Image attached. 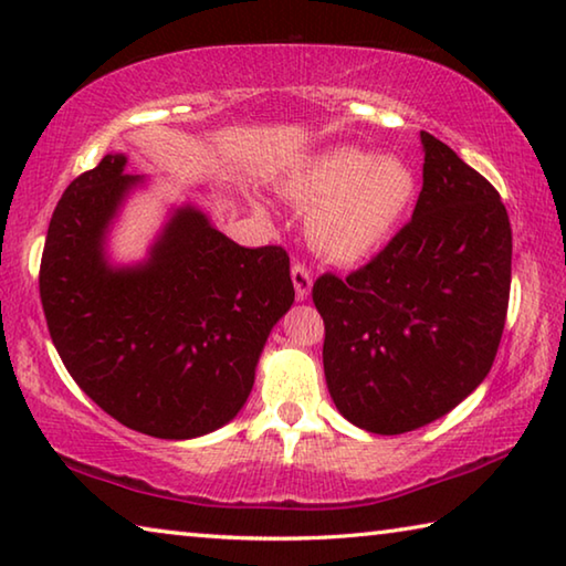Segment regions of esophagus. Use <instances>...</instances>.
Segmentation results:
<instances>
[{
    "instance_id": "1",
    "label": "esophagus",
    "mask_w": 566,
    "mask_h": 566,
    "mask_svg": "<svg viewBox=\"0 0 566 566\" xmlns=\"http://www.w3.org/2000/svg\"><path fill=\"white\" fill-rule=\"evenodd\" d=\"M292 282H294L296 300L304 302L306 296H310V292H312V272L306 270V266H304L302 262L292 264Z\"/></svg>"
}]
</instances>
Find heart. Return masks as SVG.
I'll list each match as a JSON object with an SVG mask.
<instances>
[{
  "label": "heart",
  "instance_id": "obj_1",
  "mask_svg": "<svg viewBox=\"0 0 566 566\" xmlns=\"http://www.w3.org/2000/svg\"><path fill=\"white\" fill-rule=\"evenodd\" d=\"M286 197L310 207L306 237L332 262H359L395 232L417 191L415 171L395 155L324 149L294 171Z\"/></svg>",
  "mask_w": 566,
  "mask_h": 566
}]
</instances>
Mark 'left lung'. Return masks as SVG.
Returning <instances> with one entry per match:
<instances>
[{
  "label": "left lung",
  "instance_id": "8db88e82",
  "mask_svg": "<svg viewBox=\"0 0 566 566\" xmlns=\"http://www.w3.org/2000/svg\"><path fill=\"white\" fill-rule=\"evenodd\" d=\"M411 222L347 280L322 274L324 377L339 415L371 434L444 417L490 375L512 284V227L496 189L421 132Z\"/></svg>",
  "mask_w": 566,
  "mask_h": 566
}]
</instances>
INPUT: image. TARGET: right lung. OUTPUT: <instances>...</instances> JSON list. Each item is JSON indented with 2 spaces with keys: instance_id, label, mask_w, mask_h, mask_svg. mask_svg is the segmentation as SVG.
Segmentation results:
<instances>
[{
  "instance_id": "obj_1",
  "label": "right lung",
  "mask_w": 566,
  "mask_h": 566,
  "mask_svg": "<svg viewBox=\"0 0 566 566\" xmlns=\"http://www.w3.org/2000/svg\"><path fill=\"white\" fill-rule=\"evenodd\" d=\"M112 151L56 205L40 270L46 327L66 371L134 432L195 439L232 421L266 337L294 302L282 247H239L202 207L169 209L147 256L114 264L122 207L147 187Z\"/></svg>"
}]
</instances>
